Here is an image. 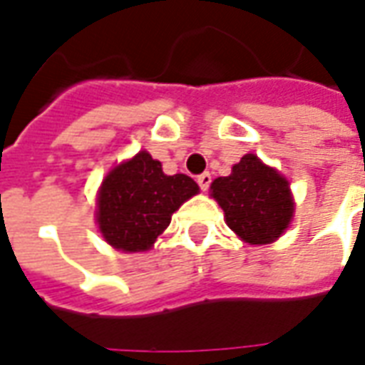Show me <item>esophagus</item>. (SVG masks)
Returning a JSON list of instances; mask_svg holds the SVG:
<instances>
[{
  "label": "esophagus",
  "instance_id": "1",
  "mask_svg": "<svg viewBox=\"0 0 365 365\" xmlns=\"http://www.w3.org/2000/svg\"><path fill=\"white\" fill-rule=\"evenodd\" d=\"M197 183H199V187H201V191L209 190V185H211V174L205 172V174L197 175Z\"/></svg>",
  "mask_w": 365,
  "mask_h": 365
}]
</instances>
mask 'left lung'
<instances>
[{"label": "left lung", "mask_w": 365, "mask_h": 365, "mask_svg": "<svg viewBox=\"0 0 365 365\" xmlns=\"http://www.w3.org/2000/svg\"><path fill=\"white\" fill-rule=\"evenodd\" d=\"M211 195L225 211L227 225L248 245L277 240L295 211L289 182L256 154H246L230 175L217 178Z\"/></svg>", "instance_id": "obj_1"}]
</instances>
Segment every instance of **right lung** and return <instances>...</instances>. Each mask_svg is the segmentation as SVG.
Wrapping results in <instances>:
<instances>
[{
	"label": "right lung",
	"instance_id": "obj_1",
	"mask_svg": "<svg viewBox=\"0 0 365 365\" xmlns=\"http://www.w3.org/2000/svg\"><path fill=\"white\" fill-rule=\"evenodd\" d=\"M197 191L190 175H166L158 160L140 150L105 175L97 193V225L113 248L144 252Z\"/></svg>",
	"mask_w": 365,
	"mask_h": 365
}]
</instances>
